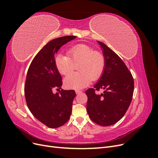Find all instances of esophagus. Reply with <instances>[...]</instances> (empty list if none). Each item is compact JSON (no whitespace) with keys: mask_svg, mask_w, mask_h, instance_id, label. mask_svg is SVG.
<instances>
[{"mask_svg":"<svg viewBox=\"0 0 158 158\" xmlns=\"http://www.w3.org/2000/svg\"><path fill=\"white\" fill-rule=\"evenodd\" d=\"M75 92H76V94H79L82 92V91H81V90H78V89H76V90L75 91Z\"/></svg>","mask_w":158,"mask_h":158,"instance_id":"obj_1","label":"esophagus"}]
</instances>
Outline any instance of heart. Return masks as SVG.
I'll list each match as a JSON object with an SVG mask.
<instances>
[{
	"label": "heart",
	"instance_id": "1",
	"mask_svg": "<svg viewBox=\"0 0 158 158\" xmlns=\"http://www.w3.org/2000/svg\"><path fill=\"white\" fill-rule=\"evenodd\" d=\"M78 73H71L64 79V84L69 89L86 87L92 80L100 78L106 65L101 52L86 44H77L68 50V55L58 54L55 57V67L62 75H66L78 64Z\"/></svg>",
	"mask_w": 158,
	"mask_h": 158
}]
</instances>
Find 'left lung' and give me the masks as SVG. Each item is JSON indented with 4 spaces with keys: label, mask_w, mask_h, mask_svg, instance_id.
<instances>
[{
    "label": "left lung",
    "mask_w": 158,
    "mask_h": 158,
    "mask_svg": "<svg viewBox=\"0 0 158 158\" xmlns=\"http://www.w3.org/2000/svg\"><path fill=\"white\" fill-rule=\"evenodd\" d=\"M106 60L103 73L93 88L85 91L88 96L87 111L91 120L101 126H110L125 115L131 103L134 79L122 59L101 41ZM101 89L104 92L96 94Z\"/></svg>",
    "instance_id": "8db88e82"
}]
</instances>
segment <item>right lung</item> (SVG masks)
Segmentation results:
<instances>
[{"mask_svg": "<svg viewBox=\"0 0 158 158\" xmlns=\"http://www.w3.org/2000/svg\"><path fill=\"white\" fill-rule=\"evenodd\" d=\"M76 37H60L52 40L43 47L33 58L28 69L24 85L27 106L37 119L47 127L55 128L69 121L72 113L75 91L61 89L63 81L55 64V56L59 49Z\"/></svg>", "mask_w": 158, "mask_h": 158, "instance_id": "right-lung-1", "label": "right lung"}]
</instances>
